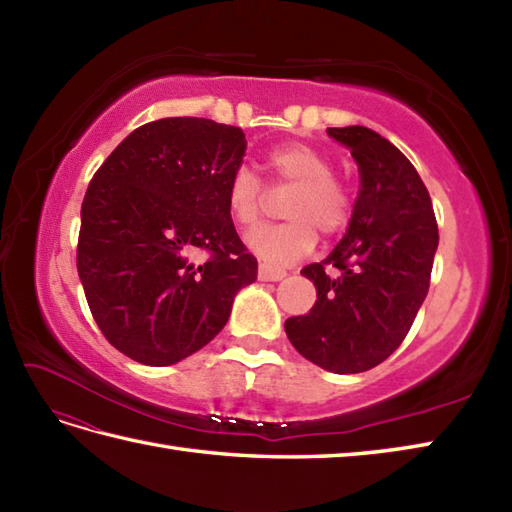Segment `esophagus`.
Returning a JSON list of instances; mask_svg holds the SVG:
<instances>
[{"instance_id": "1", "label": "esophagus", "mask_w": 512, "mask_h": 512, "mask_svg": "<svg viewBox=\"0 0 512 512\" xmlns=\"http://www.w3.org/2000/svg\"><path fill=\"white\" fill-rule=\"evenodd\" d=\"M257 277H259V281H281V279L286 277V270L275 268V266H270V264H259Z\"/></svg>"}]
</instances>
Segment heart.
<instances>
[{
    "label": "heart",
    "instance_id": "heart-1",
    "mask_svg": "<svg viewBox=\"0 0 512 512\" xmlns=\"http://www.w3.org/2000/svg\"><path fill=\"white\" fill-rule=\"evenodd\" d=\"M270 189H290L284 202L288 222L248 235V246L268 264L299 262L317 244V231L339 235L350 224L354 195L343 180L332 176V160L308 143H286L264 158ZM226 211L231 220L250 231L266 213V191L253 171L237 169L226 184Z\"/></svg>",
    "mask_w": 512,
    "mask_h": 512
}]
</instances>
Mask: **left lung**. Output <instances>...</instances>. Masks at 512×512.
Segmentation results:
<instances>
[{
  "label": "left lung",
  "mask_w": 512,
  "mask_h": 512,
  "mask_svg": "<svg viewBox=\"0 0 512 512\" xmlns=\"http://www.w3.org/2000/svg\"><path fill=\"white\" fill-rule=\"evenodd\" d=\"M328 134L352 151L361 189L345 237L301 270L317 301L286 321V334L310 363L358 374L405 341L429 292L438 224L427 187L398 147L361 125Z\"/></svg>",
  "instance_id": "obj_1"
}]
</instances>
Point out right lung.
I'll return each mask as SVG.
<instances>
[{"label":"right lung","instance_id":"1","mask_svg":"<svg viewBox=\"0 0 512 512\" xmlns=\"http://www.w3.org/2000/svg\"><path fill=\"white\" fill-rule=\"evenodd\" d=\"M246 136L209 118L134 129L94 173L76 268L92 317L118 352L165 367L220 332L257 259L226 211Z\"/></svg>","mask_w":512,"mask_h":512}]
</instances>
